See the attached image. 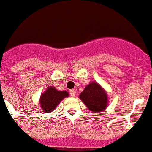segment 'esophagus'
<instances>
[{
  "mask_svg": "<svg viewBox=\"0 0 152 152\" xmlns=\"http://www.w3.org/2000/svg\"><path fill=\"white\" fill-rule=\"evenodd\" d=\"M69 93H70V95H71L72 97H75V96L76 92H75V91L74 90V89H72V90H70Z\"/></svg>",
  "mask_w": 152,
  "mask_h": 152,
  "instance_id": "1",
  "label": "esophagus"
}]
</instances>
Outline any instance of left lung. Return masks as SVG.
<instances>
[{"label":"left lung","instance_id":"1","mask_svg":"<svg viewBox=\"0 0 152 152\" xmlns=\"http://www.w3.org/2000/svg\"><path fill=\"white\" fill-rule=\"evenodd\" d=\"M79 98L88 110L98 114L105 110L108 104L107 92L96 82H91L87 85L80 94Z\"/></svg>","mask_w":152,"mask_h":152}]
</instances>
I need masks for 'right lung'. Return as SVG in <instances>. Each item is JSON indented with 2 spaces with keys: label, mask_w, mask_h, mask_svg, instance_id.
Listing matches in <instances>:
<instances>
[{
  "label": "right lung",
  "mask_w": 152,
  "mask_h": 152,
  "mask_svg": "<svg viewBox=\"0 0 152 152\" xmlns=\"http://www.w3.org/2000/svg\"><path fill=\"white\" fill-rule=\"evenodd\" d=\"M69 93L66 91L57 90L55 87L49 86L41 94L39 104L44 113H51L64 98L68 97Z\"/></svg>",
  "instance_id": "1"
}]
</instances>
